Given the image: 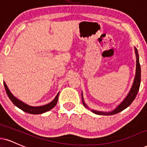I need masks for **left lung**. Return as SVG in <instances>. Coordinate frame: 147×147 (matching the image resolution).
Returning a JSON list of instances; mask_svg holds the SVG:
<instances>
[{"label":"left lung","mask_w":147,"mask_h":147,"mask_svg":"<svg viewBox=\"0 0 147 147\" xmlns=\"http://www.w3.org/2000/svg\"><path fill=\"white\" fill-rule=\"evenodd\" d=\"M135 53L136 55V76L135 78H134V81L132 85V87L131 88L126 98L123 100V102L120 104L119 105L117 106L116 109H114L113 111H111L109 112H100V111H96L93 110V109H90L91 112L94 113V114H98V115H113L115 114H117L122 112L123 110H124L125 109H126L127 107H128L131 102L134 101V100L135 99L136 95H137L140 86V81H141V68H140V65L139 62V55L138 53L137 49L135 47ZM81 96H82V101L83 104L86 108L89 109V107H88L87 105L85 103L84 98H83V94L81 93Z\"/></svg>","instance_id":"1"}]
</instances>
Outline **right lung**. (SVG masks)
<instances>
[{"label":"right lung","mask_w":147,"mask_h":147,"mask_svg":"<svg viewBox=\"0 0 147 147\" xmlns=\"http://www.w3.org/2000/svg\"><path fill=\"white\" fill-rule=\"evenodd\" d=\"M4 86L5 88V90L9 98L11 100V102L15 105L16 107L22 109V111L25 112L26 113H29V114H42V113L47 112L48 111L51 110V109H53L55 106L56 105L57 102L58 100V96H59V93L57 94L55 98L52 100L51 102L47 104V105H42V106H38V107H33V106L28 105L27 104L24 103L22 101H21L19 99H18L16 97H15L13 94L11 93V92L9 91V88L7 86L5 82H4Z\"/></svg>","instance_id":"right-lung-1"}]
</instances>
